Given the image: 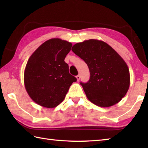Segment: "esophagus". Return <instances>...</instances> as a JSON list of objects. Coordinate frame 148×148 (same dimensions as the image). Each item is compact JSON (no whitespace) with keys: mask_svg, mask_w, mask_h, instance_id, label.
<instances>
[{"mask_svg":"<svg viewBox=\"0 0 148 148\" xmlns=\"http://www.w3.org/2000/svg\"><path fill=\"white\" fill-rule=\"evenodd\" d=\"M76 79L77 81H79L80 79V76L79 75H77V76H76Z\"/></svg>","mask_w":148,"mask_h":148,"instance_id":"esophagus-1","label":"esophagus"}]
</instances>
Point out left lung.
I'll list each match as a JSON object with an SVG mask.
<instances>
[{"label": "left lung", "instance_id": "1", "mask_svg": "<svg viewBox=\"0 0 148 148\" xmlns=\"http://www.w3.org/2000/svg\"><path fill=\"white\" fill-rule=\"evenodd\" d=\"M72 51L83 59L89 68L90 78L80 83L86 95L94 104L115 105L124 97L130 86V72L126 62L108 44L97 39L78 42Z\"/></svg>", "mask_w": 148, "mask_h": 148}]
</instances>
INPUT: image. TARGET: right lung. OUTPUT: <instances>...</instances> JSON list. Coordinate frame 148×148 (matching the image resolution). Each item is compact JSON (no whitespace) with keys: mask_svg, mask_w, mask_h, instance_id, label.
<instances>
[{"mask_svg":"<svg viewBox=\"0 0 148 148\" xmlns=\"http://www.w3.org/2000/svg\"><path fill=\"white\" fill-rule=\"evenodd\" d=\"M71 42L53 38L42 43L28 60L24 84L33 101L53 108L64 100L71 85L77 79L69 74L64 60L71 51Z\"/></svg>","mask_w":148,"mask_h":148,"instance_id":"obj_1","label":"right lung"}]
</instances>
